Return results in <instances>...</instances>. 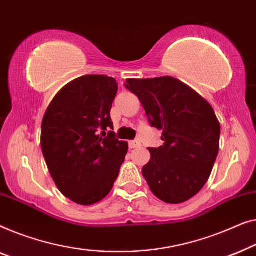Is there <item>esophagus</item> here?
<instances>
[{"label": "esophagus", "mask_w": 256, "mask_h": 256, "mask_svg": "<svg viewBox=\"0 0 256 256\" xmlns=\"http://www.w3.org/2000/svg\"><path fill=\"white\" fill-rule=\"evenodd\" d=\"M128 146H130V148H136V147H139L140 146V144H139V142H136V140H134V142H128Z\"/></svg>", "instance_id": "34e87169"}]
</instances>
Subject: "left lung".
<instances>
[{
	"instance_id": "8db88e82",
	"label": "left lung",
	"mask_w": 256,
	"mask_h": 256,
	"mask_svg": "<svg viewBox=\"0 0 256 256\" xmlns=\"http://www.w3.org/2000/svg\"><path fill=\"white\" fill-rule=\"evenodd\" d=\"M164 146L148 148L142 167L150 192L164 203L178 204L200 192L210 178L219 150L220 124L211 104L172 76L126 78Z\"/></svg>"
}]
</instances>
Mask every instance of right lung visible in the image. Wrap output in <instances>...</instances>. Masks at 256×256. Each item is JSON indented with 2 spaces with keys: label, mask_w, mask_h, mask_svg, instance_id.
<instances>
[{
  "label": "right lung",
  "mask_w": 256,
  "mask_h": 256,
  "mask_svg": "<svg viewBox=\"0 0 256 256\" xmlns=\"http://www.w3.org/2000/svg\"><path fill=\"white\" fill-rule=\"evenodd\" d=\"M117 90L114 78L84 75L60 89L42 118L40 145L48 172L60 192L76 204L92 205L109 195L128 153V144L114 132L98 134L114 128L110 111Z\"/></svg>",
  "instance_id": "1"
}]
</instances>
